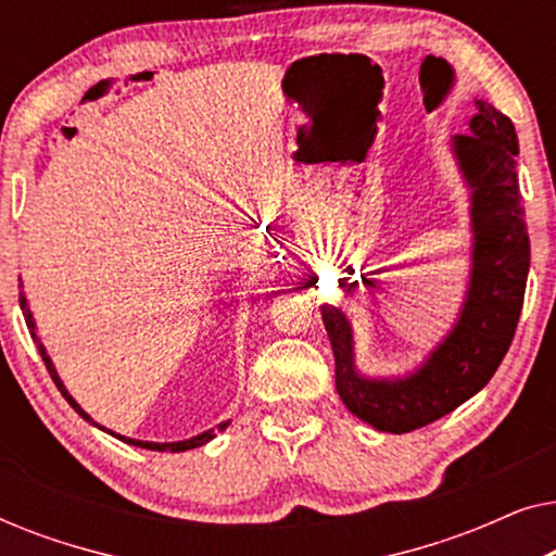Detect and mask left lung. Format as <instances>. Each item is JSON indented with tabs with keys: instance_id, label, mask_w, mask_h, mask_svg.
Masks as SVG:
<instances>
[{
	"instance_id": "8db88e82",
	"label": "left lung",
	"mask_w": 556,
	"mask_h": 556,
	"mask_svg": "<svg viewBox=\"0 0 556 556\" xmlns=\"http://www.w3.org/2000/svg\"><path fill=\"white\" fill-rule=\"evenodd\" d=\"M470 194L473 268L458 324L420 369L405 379H367L354 369L352 326L333 306H321L329 331L337 390L349 413L384 432H413L440 420L483 390L511 346L529 276V232L523 219L511 118L476 101L468 134L453 136Z\"/></svg>"
}]
</instances>
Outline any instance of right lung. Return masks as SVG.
<instances>
[{"instance_id":"right-lung-1","label":"right lung","mask_w":556,"mask_h":556,"mask_svg":"<svg viewBox=\"0 0 556 556\" xmlns=\"http://www.w3.org/2000/svg\"><path fill=\"white\" fill-rule=\"evenodd\" d=\"M20 306H22V314H25V321H27V329H29V333H33V339L37 341V352H40V356H42V362H45V367H48V371H50V377H52V382L58 384V390H60V394H63V397L67 400V405H71L75 413H78L83 420H88V422H93L90 420V415L88 413H83V407L78 405V402H75L71 394H67V390H65V384L60 382V377H58V371H55V367H52V362H50V356H48V352H45V346L40 344V339H37V333H35V321H33V314H29V306H27V299L25 295L20 293ZM96 425V422H93ZM98 428H101V425H98ZM227 428V422H219L217 425V430H225ZM101 430H105V428H101ZM217 430H207V432H202V435H197V438H189V440H179V443H147V440H134V438H124V435H116V432H111L113 438H118V440H124V443H128V445H136V447H147V451H159V453H185V451H192V447H200V445H204V443H210L212 438L217 435Z\"/></svg>"}]
</instances>
